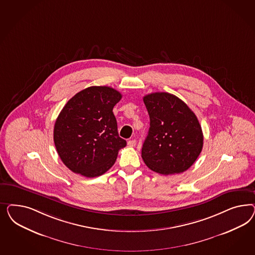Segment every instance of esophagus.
Instances as JSON below:
<instances>
[{"label":"esophagus","mask_w":255,"mask_h":255,"mask_svg":"<svg viewBox=\"0 0 255 255\" xmlns=\"http://www.w3.org/2000/svg\"><path fill=\"white\" fill-rule=\"evenodd\" d=\"M135 145H136V141L134 139H131V140L128 141V146L129 147H135Z\"/></svg>","instance_id":"1"}]
</instances>
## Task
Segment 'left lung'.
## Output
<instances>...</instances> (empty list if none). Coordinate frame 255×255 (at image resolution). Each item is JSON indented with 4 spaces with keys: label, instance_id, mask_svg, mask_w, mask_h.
<instances>
[{
    "label": "left lung",
    "instance_id": "left-lung-1",
    "mask_svg": "<svg viewBox=\"0 0 255 255\" xmlns=\"http://www.w3.org/2000/svg\"><path fill=\"white\" fill-rule=\"evenodd\" d=\"M143 101L150 120L141 152L143 161L162 175L189 169L203 148L204 136L197 117L171 93H150Z\"/></svg>",
    "mask_w": 255,
    "mask_h": 255
}]
</instances>
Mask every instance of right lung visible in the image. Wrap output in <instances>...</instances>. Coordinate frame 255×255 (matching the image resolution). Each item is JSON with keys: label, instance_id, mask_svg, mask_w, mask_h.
<instances>
[{"label": "right lung", "instance_id": "right-lung-1", "mask_svg": "<svg viewBox=\"0 0 255 255\" xmlns=\"http://www.w3.org/2000/svg\"><path fill=\"white\" fill-rule=\"evenodd\" d=\"M122 94L107 86L77 93L63 107L54 125L55 147L62 162L76 174L94 178L116 162L126 141L119 136L113 108Z\"/></svg>", "mask_w": 255, "mask_h": 255}]
</instances>
